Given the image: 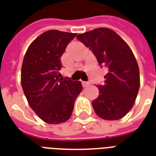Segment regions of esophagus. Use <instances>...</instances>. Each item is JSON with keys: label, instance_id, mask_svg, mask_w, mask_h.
Masks as SVG:
<instances>
[{"label": "esophagus", "instance_id": "34e87169", "mask_svg": "<svg viewBox=\"0 0 156 156\" xmlns=\"http://www.w3.org/2000/svg\"><path fill=\"white\" fill-rule=\"evenodd\" d=\"M89 84V82H87V81H82V86L84 87V88H85V87L88 86Z\"/></svg>", "mask_w": 156, "mask_h": 156}]
</instances>
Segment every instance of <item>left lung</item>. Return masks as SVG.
I'll use <instances>...</instances> for the list:
<instances>
[{
	"mask_svg": "<svg viewBox=\"0 0 156 156\" xmlns=\"http://www.w3.org/2000/svg\"><path fill=\"white\" fill-rule=\"evenodd\" d=\"M94 54L100 67H107L98 97L92 102L95 113L108 120L124 117L132 109L140 86L138 65L124 40L109 28L99 27L76 37Z\"/></svg>",
	"mask_w": 156,
	"mask_h": 156,
	"instance_id": "obj_1",
	"label": "left lung"
}]
</instances>
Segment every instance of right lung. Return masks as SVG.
Here are the masks:
<instances>
[{"label":"right lung","instance_id":"obj_1","mask_svg":"<svg viewBox=\"0 0 156 156\" xmlns=\"http://www.w3.org/2000/svg\"><path fill=\"white\" fill-rule=\"evenodd\" d=\"M76 36L57 30L44 32L30 44L24 56L22 88L30 107L48 124L67 121L82 91L80 81L59 78L60 58Z\"/></svg>","mask_w":156,"mask_h":156}]
</instances>
